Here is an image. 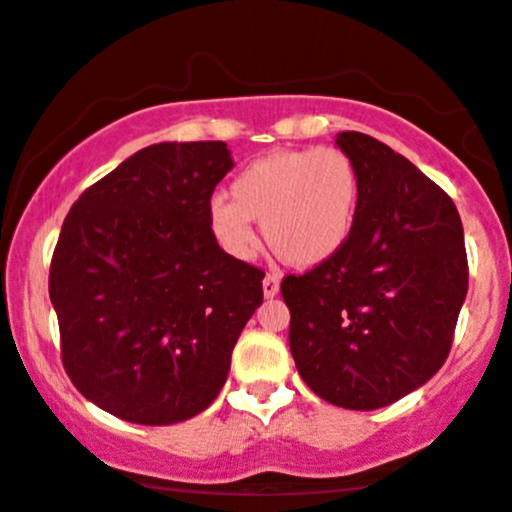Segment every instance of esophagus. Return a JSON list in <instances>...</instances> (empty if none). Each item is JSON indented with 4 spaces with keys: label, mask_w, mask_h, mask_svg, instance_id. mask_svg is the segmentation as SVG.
<instances>
[{
    "label": "esophagus",
    "mask_w": 512,
    "mask_h": 512,
    "mask_svg": "<svg viewBox=\"0 0 512 512\" xmlns=\"http://www.w3.org/2000/svg\"><path fill=\"white\" fill-rule=\"evenodd\" d=\"M279 281H281V274L279 272H267L262 281V291L267 298H274L276 293H279Z\"/></svg>",
    "instance_id": "esophagus-1"
}]
</instances>
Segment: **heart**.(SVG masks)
<instances>
[{"mask_svg": "<svg viewBox=\"0 0 512 512\" xmlns=\"http://www.w3.org/2000/svg\"><path fill=\"white\" fill-rule=\"evenodd\" d=\"M358 178L334 146L284 149L252 161L231 185V202L214 197L207 221L228 255L248 260L257 248L250 221H262L267 245L293 267H315L344 248L354 228Z\"/></svg>", "mask_w": 512, "mask_h": 512, "instance_id": "heart-1", "label": "heart"}]
</instances>
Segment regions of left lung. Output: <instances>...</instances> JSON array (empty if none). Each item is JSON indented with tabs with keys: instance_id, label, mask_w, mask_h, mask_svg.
<instances>
[{
	"instance_id": "left-lung-1",
	"label": "left lung",
	"mask_w": 512,
	"mask_h": 512,
	"mask_svg": "<svg viewBox=\"0 0 512 512\" xmlns=\"http://www.w3.org/2000/svg\"><path fill=\"white\" fill-rule=\"evenodd\" d=\"M358 178L354 228L332 260L286 274L289 344L305 385L344 409H380L431 380L467 296V250L448 192L390 146L342 132Z\"/></svg>"
}]
</instances>
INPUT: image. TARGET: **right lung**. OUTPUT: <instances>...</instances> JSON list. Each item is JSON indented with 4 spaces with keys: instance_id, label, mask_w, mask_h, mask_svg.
<instances>
[{
    "instance_id": "right-lung-1",
    "label": "right lung",
    "mask_w": 512,
    "mask_h": 512,
    "mask_svg": "<svg viewBox=\"0 0 512 512\" xmlns=\"http://www.w3.org/2000/svg\"><path fill=\"white\" fill-rule=\"evenodd\" d=\"M233 168L223 142L146 146L69 209L50 262L62 363L93 404L144 426L219 397L262 269L223 252L207 209Z\"/></svg>"
}]
</instances>
